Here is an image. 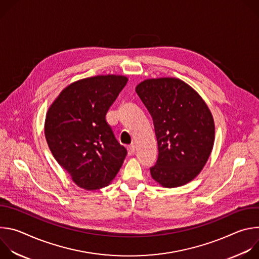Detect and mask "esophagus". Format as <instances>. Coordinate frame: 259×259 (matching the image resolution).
Listing matches in <instances>:
<instances>
[{
    "mask_svg": "<svg viewBox=\"0 0 259 259\" xmlns=\"http://www.w3.org/2000/svg\"><path fill=\"white\" fill-rule=\"evenodd\" d=\"M127 150H128V155L132 156V155L134 154V152H135V146H134V144L132 143V144L128 145V147H127Z\"/></svg>",
    "mask_w": 259,
    "mask_h": 259,
    "instance_id": "1",
    "label": "esophagus"
}]
</instances>
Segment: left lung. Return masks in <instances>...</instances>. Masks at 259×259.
Returning <instances> with one entry per match:
<instances>
[{
	"instance_id": "8db88e82",
	"label": "left lung",
	"mask_w": 259,
	"mask_h": 259,
	"mask_svg": "<svg viewBox=\"0 0 259 259\" xmlns=\"http://www.w3.org/2000/svg\"><path fill=\"white\" fill-rule=\"evenodd\" d=\"M135 91L153 118L157 136L153 179L167 189L184 186L202 171L213 149L215 125L209 107L176 78L147 79Z\"/></svg>"
}]
</instances>
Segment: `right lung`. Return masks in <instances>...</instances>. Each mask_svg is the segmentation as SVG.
Here are the masks:
<instances>
[{
  "instance_id": "right-lung-1",
  "label": "right lung",
  "mask_w": 259,
  "mask_h": 259,
  "mask_svg": "<svg viewBox=\"0 0 259 259\" xmlns=\"http://www.w3.org/2000/svg\"><path fill=\"white\" fill-rule=\"evenodd\" d=\"M127 82L119 75L76 81L60 92L47 112L45 137L53 157L87 191L107 187L127 155L105 120Z\"/></svg>"
}]
</instances>
